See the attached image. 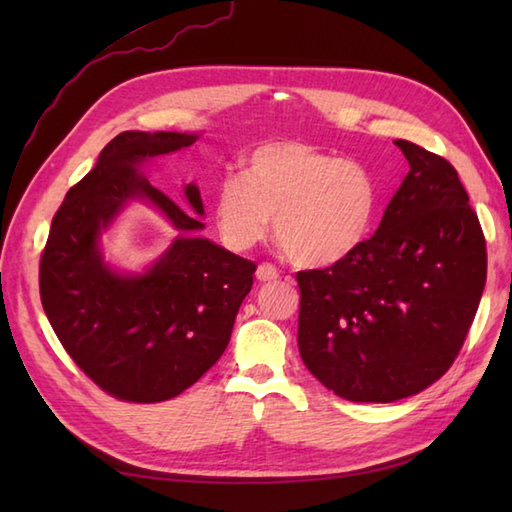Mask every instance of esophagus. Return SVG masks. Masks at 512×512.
<instances>
[{
	"mask_svg": "<svg viewBox=\"0 0 512 512\" xmlns=\"http://www.w3.org/2000/svg\"><path fill=\"white\" fill-rule=\"evenodd\" d=\"M255 277H257V281H262V284H266V281H277L279 279V270L273 264H262V266L257 268Z\"/></svg>",
	"mask_w": 512,
	"mask_h": 512,
	"instance_id": "obj_1",
	"label": "esophagus"
}]
</instances>
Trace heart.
<instances>
[{"label": "heart", "instance_id": "obj_1", "mask_svg": "<svg viewBox=\"0 0 512 512\" xmlns=\"http://www.w3.org/2000/svg\"><path fill=\"white\" fill-rule=\"evenodd\" d=\"M378 200V182L363 162L281 140L257 147L239 178L220 182L213 215L222 242L235 253L262 244L275 217L277 242L292 262L328 268L365 242Z\"/></svg>", "mask_w": 512, "mask_h": 512}]
</instances>
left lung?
<instances>
[{
  "mask_svg": "<svg viewBox=\"0 0 512 512\" xmlns=\"http://www.w3.org/2000/svg\"><path fill=\"white\" fill-rule=\"evenodd\" d=\"M409 173L354 255L301 270L299 352L352 402H394L458 356L486 284V242L449 160L396 140Z\"/></svg>",
  "mask_w": 512,
  "mask_h": 512,
  "instance_id": "1",
  "label": "left lung"
}]
</instances>
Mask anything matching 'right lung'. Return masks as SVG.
Returning <instances> with one entry per match:
<instances>
[{
    "instance_id": "1",
    "label": "right lung",
    "mask_w": 512,
    "mask_h": 512,
    "mask_svg": "<svg viewBox=\"0 0 512 512\" xmlns=\"http://www.w3.org/2000/svg\"><path fill=\"white\" fill-rule=\"evenodd\" d=\"M195 140L180 132L118 134L52 217L39 266L43 310L72 361L118 400L162 402L198 383L224 354L253 286V262L198 235L200 189L184 187L191 215L140 171ZM132 201L156 208L179 231L138 274L114 269L102 255V235Z\"/></svg>"
}]
</instances>
